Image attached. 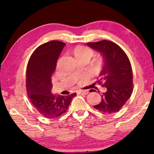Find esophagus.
I'll use <instances>...</instances> for the list:
<instances>
[{"instance_id": "34e87169", "label": "esophagus", "mask_w": 154, "mask_h": 154, "mask_svg": "<svg viewBox=\"0 0 154 154\" xmlns=\"http://www.w3.org/2000/svg\"><path fill=\"white\" fill-rule=\"evenodd\" d=\"M78 94H88V90H79L77 92Z\"/></svg>"}]
</instances>
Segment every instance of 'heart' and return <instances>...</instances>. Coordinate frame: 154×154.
Listing matches in <instances>:
<instances>
[{
    "mask_svg": "<svg viewBox=\"0 0 154 154\" xmlns=\"http://www.w3.org/2000/svg\"><path fill=\"white\" fill-rule=\"evenodd\" d=\"M74 55L76 59H82V58H87L88 60H90V58L94 55V51L90 48L85 46L78 45L74 48L73 50ZM104 61L102 58L98 59L96 61L95 65L97 67H101L102 66Z\"/></svg>",
    "mask_w": 154,
    "mask_h": 154,
    "instance_id": "b5f03b06",
    "label": "heart"
}]
</instances>
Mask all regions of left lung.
<instances>
[{
    "label": "left lung",
    "mask_w": 154,
    "mask_h": 154,
    "mask_svg": "<svg viewBox=\"0 0 154 154\" xmlns=\"http://www.w3.org/2000/svg\"><path fill=\"white\" fill-rule=\"evenodd\" d=\"M87 45L100 52L104 58L97 83L105 87L100 104L93 106L104 113L118 112L124 106L133 91L131 64L125 52L117 44L103 40Z\"/></svg>",
    "instance_id": "obj_1"
}]
</instances>
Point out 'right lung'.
Segmentation results:
<instances>
[{"label": "right lung", "mask_w": 154, "mask_h": 154, "mask_svg": "<svg viewBox=\"0 0 154 154\" xmlns=\"http://www.w3.org/2000/svg\"><path fill=\"white\" fill-rule=\"evenodd\" d=\"M65 45L58 41L42 44L34 50L27 64V95L34 108L48 119H54L66 112L76 95L75 92L67 96L51 93V77Z\"/></svg>", "instance_id": "obj_1"}]
</instances>
